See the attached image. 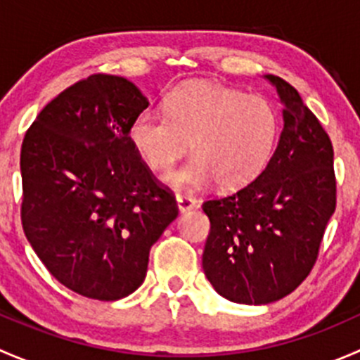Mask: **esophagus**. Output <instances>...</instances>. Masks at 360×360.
I'll list each match as a JSON object with an SVG mask.
<instances>
[{"label": "esophagus", "mask_w": 360, "mask_h": 360, "mask_svg": "<svg viewBox=\"0 0 360 360\" xmlns=\"http://www.w3.org/2000/svg\"><path fill=\"white\" fill-rule=\"evenodd\" d=\"M176 200H177V207H179V210L183 214L197 207V200H195L193 197H190V195H177Z\"/></svg>", "instance_id": "34e87169"}]
</instances>
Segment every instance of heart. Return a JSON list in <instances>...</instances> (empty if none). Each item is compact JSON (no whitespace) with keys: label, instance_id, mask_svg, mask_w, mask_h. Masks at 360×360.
Here are the masks:
<instances>
[{"label":"heart","instance_id":"obj_1","mask_svg":"<svg viewBox=\"0 0 360 360\" xmlns=\"http://www.w3.org/2000/svg\"><path fill=\"white\" fill-rule=\"evenodd\" d=\"M278 136L281 118L270 101L209 82L176 86L165 112L144 110L130 125L132 146L155 172L169 170L191 143L193 157L165 176L172 188L214 179L224 190L248 186L268 167Z\"/></svg>","mask_w":360,"mask_h":360}]
</instances>
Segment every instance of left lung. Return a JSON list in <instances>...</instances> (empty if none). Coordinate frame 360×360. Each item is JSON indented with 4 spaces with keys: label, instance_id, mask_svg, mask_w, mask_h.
I'll return each instance as SVG.
<instances>
[{
    "label": "left lung",
    "instance_id": "8db88e82",
    "mask_svg": "<svg viewBox=\"0 0 360 360\" xmlns=\"http://www.w3.org/2000/svg\"><path fill=\"white\" fill-rule=\"evenodd\" d=\"M284 129L264 172L235 193L203 202L210 231L205 277L226 300L266 304L291 294L314 268L336 209L335 151L328 132L278 76Z\"/></svg>",
    "mask_w": 360,
    "mask_h": 360
}]
</instances>
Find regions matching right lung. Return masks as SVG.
Masks as SVG:
<instances>
[{
	"label": "right lung",
	"mask_w": 360,
	"mask_h": 360,
	"mask_svg": "<svg viewBox=\"0 0 360 360\" xmlns=\"http://www.w3.org/2000/svg\"><path fill=\"white\" fill-rule=\"evenodd\" d=\"M148 106L127 78L92 75L50 101L25 132L24 233L46 270L85 297L136 291L151 245L179 214L130 141Z\"/></svg>",
	"instance_id": "obj_1"
}]
</instances>
